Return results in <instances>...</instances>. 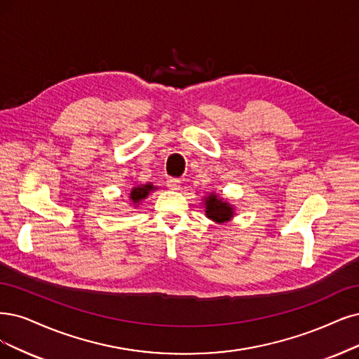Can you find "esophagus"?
<instances>
[{"instance_id": "1", "label": "esophagus", "mask_w": 359, "mask_h": 359, "mask_svg": "<svg viewBox=\"0 0 359 359\" xmlns=\"http://www.w3.org/2000/svg\"><path fill=\"white\" fill-rule=\"evenodd\" d=\"M165 184H167V188L171 189V191H179L180 189V180L179 179H168L165 182Z\"/></svg>"}]
</instances>
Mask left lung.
Listing matches in <instances>:
<instances>
[{
  "mask_svg": "<svg viewBox=\"0 0 359 359\" xmlns=\"http://www.w3.org/2000/svg\"><path fill=\"white\" fill-rule=\"evenodd\" d=\"M207 219L217 224L228 223L235 217V207L216 192H208L201 198Z\"/></svg>",
  "mask_w": 359,
  "mask_h": 359,
  "instance_id": "8db88e82",
  "label": "left lung"
}]
</instances>
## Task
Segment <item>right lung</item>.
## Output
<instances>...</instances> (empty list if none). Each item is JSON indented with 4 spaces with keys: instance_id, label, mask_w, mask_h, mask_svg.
Listing matches in <instances>:
<instances>
[{
    "instance_id": "add662e5",
    "label": "right lung",
    "mask_w": 359,
    "mask_h": 359,
    "mask_svg": "<svg viewBox=\"0 0 359 359\" xmlns=\"http://www.w3.org/2000/svg\"><path fill=\"white\" fill-rule=\"evenodd\" d=\"M158 187H154L151 182L148 183H140V184H135V187L131 188L130 195H128V203L133 207H139L146 198L149 196L151 192L156 191Z\"/></svg>"
}]
</instances>
